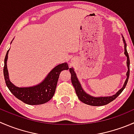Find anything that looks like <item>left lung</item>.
I'll list each match as a JSON object with an SVG mask.
<instances>
[{
	"label": "left lung",
	"mask_w": 134,
	"mask_h": 134,
	"mask_svg": "<svg viewBox=\"0 0 134 134\" xmlns=\"http://www.w3.org/2000/svg\"><path fill=\"white\" fill-rule=\"evenodd\" d=\"M121 36H122V41H123L124 44H125V54L127 58L126 65L127 67H128V71L126 72V79L125 83H124L123 86H122V88L120 89L115 94H113L112 96H109V97H108V96H107V97H93L92 95H90V94L86 93L83 90V88H82V85L80 83L79 80H78V78H77L76 74L75 69L72 67L69 69V71L71 75V82H72V84L74 86V87H75L76 93L78 98L83 103L93 106H104V105L108 104L109 102H111L113 100L115 99L122 93L124 89L125 88L130 75V59L128 52H127L126 50V43L123 36L122 35H121Z\"/></svg>",
	"instance_id": "left-lung-1"
}]
</instances>
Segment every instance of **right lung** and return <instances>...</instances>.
Masks as SVG:
<instances>
[{"mask_svg": "<svg viewBox=\"0 0 134 134\" xmlns=\"http://www.w3.org/2000/svg\"><path fill=\"white\" fill-rule=\"evenodd\" d=\"M9 51V49L4 59V67L3 71L6 86L11 93L16 98L24 103L29 105L43 104L48 102L54 94L60 72L63 70L69 69L67 63H62L54 67L44 79L38 84L30 87H19L15 86L11 82L9 78V73L7 68Z\"/></svg>", "mask_w": 134, "mask_h": 134, "instance_id": "obj_1", "label": "right lung"}]
</instances>
